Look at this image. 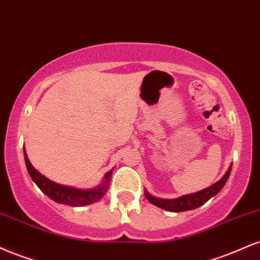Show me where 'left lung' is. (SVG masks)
Returning <instances> with one entry per match:
<instances>
[{
    "label": "left lung",
    "mask_w": 260,
    "mask_h": 260,
    "mask_svg": "<svg viewBox=\"0 0 260 260\" xmlns=\"http://www.w3.org/2000/svg\"><path fill=\"white\" fill-rule=\"evenodd\" d=\"M231 166L233 165H230L229 170L226 171V173H225L224 176L217 181V183L212 184L211 186L206 187V189L201 190V191L189 193V195L180 196V198H177V199H158L156 198V196L151 195L149 191H146V190L144 195H145L146 200H148L150 203H152V205L165 209V211L184 212V211H190V209H195L200 207V206L205 205L209 199L213 198V196L217 195V193L223 189L225 183H226L228 178L230 176Z\"/></svg>",
    "instance_id": "obj_1"
}]
</instances>
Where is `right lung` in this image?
<instances>
[{
    "instance_id": "add662e5",
    "label": "right lung",
    "mask_w": 260,
    "mask_h": 260,
    "mask_svg": "<svg viewBox=\"0 0 260 260\" xmlns=\"http://www.w3.org/2000/svg\"><path fill=\"white\" fill-rule=\"evenodd\" d=\"M24 158H25V165H26L27 172H29V176L31 179L34 180V183L40 187L41 191L45 195L48 196L49 199L53 201L61 203V205L71 206V207H82V206L92 205L96 201H99L100 199H103V196L105 195L106 191L109 189V183H110L112 170L109 171L103 178V181L100 183V185L93 189H76L73 186H67V185H60V184L55 183L48 178L41 174L39 171L31 165V162L27 158L26 151L24 148Z\"/></svg>"
}]
</instances>
